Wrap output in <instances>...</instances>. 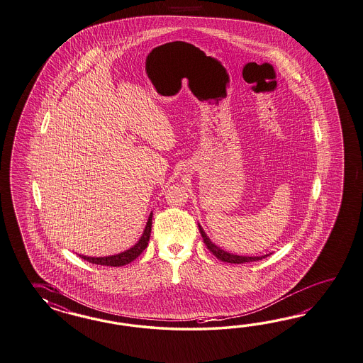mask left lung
Returning <instances> with one entry per match:
<instances>
[{"label":"left lung","mask_w":363,"mask_h":363,"mask_svg":"<svg viewBox=\"0 0 363 363\" xmlns=\"http://www.w3.org/2000/svg\"><path fill=\"white\" fill-rule=\"evenodd\" d=\"M199 231H201V235L203 238V243L206 245L207 248H208V251L213 254V255L218 257L219 260H222V262H225V263H231V264H242V263H250V262H257V260H262V259H264L265 256H238L233 255V254H228V252H225L223 250H220L219 247H216L208 238H207L206 234H205V231L202 230V227L199 225Z\"/></svg>","instance_id":"1"}]
</instances>
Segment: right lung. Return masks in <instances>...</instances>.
<instances>
[{"instance_id": "obj_1", "label": "right lung", "mask_w": 363, "mask_h": 363, "mask_svg": "<svg viewBox=\"0 0 363 363\" xmlns=\"http://www.w3.org/2000/svg\"><path fill=\"white\" fill-rule=\"evenodd\" d=\"M152 216H149L147 219V227L145 231L141 236V239L138 240L136 245H133L130 250H128L125 252H121L118 255L106 256V257H89V256L80 255L82 259L87 260L89 263L99 265H111V267H121V265L129 264L130 262H133L136 257L141 255V252L147 248L149 238H150V231H152Z\"/></svg>"}]
</instances>
